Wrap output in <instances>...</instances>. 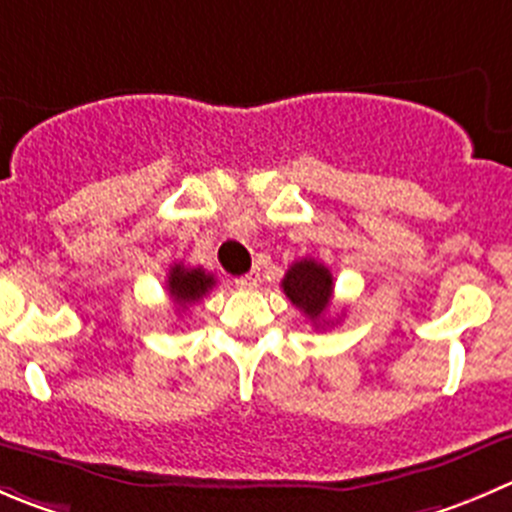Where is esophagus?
<instances>
[{
    "label": "esophagus",
    "instance_id": "obj_1",
    "mask_svg": "<svg viewBox=\"0 0 512 512\" xmlns=\"http://www.w3.org/2000/svg\"><path fill=\"white\" fill-rule=\"evenodd\" d=\"M257 282H260V275L257 272H247V275L237 277L235 285L242 287V290H252V287H257Z\"/></svg>",
    "mask_w": 512,
    "mask_h": 512
}]
</instances>
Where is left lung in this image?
I'll list each match as a JSON object with an SVG mask.
<instances>
[{"mask_svg":"<svg viewBox=\"0 0 512 512\" xmlns=\"http://www.w3.org/2000/svg\"><path fill=\"white\" fill-rule=\"evenodd\" d=\"M332 272L317 260H300L285 272L282 277V292L287 300L305 312L307 320L315 322V327L325 325V317L330 312L332 302Z\"/></svg>","mask_w":512,"mask_h":512,"instance_id":"obj_1","label":"left lung"}]
</instances>
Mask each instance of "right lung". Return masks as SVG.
I'll return each mask as SVG.
<instances>
[{
    "label": "right lung",
    "instance_id": "add662e5",
    "mask_svg": "<svg viewBox=\"0 0 512 512\" xmlns=\"http://www.w3.org/2000/svg\"><path fill=\"white\" fill-rule=\"evenodd\" d=\"M212 287H215V275L205 272L202 267H185L177 262V265L170 267V275H167V290H170L175 305L182 307V310L187 305L200 302Z\"/></svg>",
    "mask_w": 512,
    "mask_h": 512
}]
</instances>
